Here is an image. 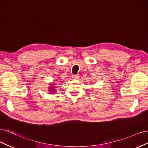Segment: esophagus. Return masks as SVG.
I'll return each instance as SVG.
<instances>
[{
  "instance_id": "obj_1",
  "label": "esophagus",
  "mask_w": 148,
  "mask_h": 148,
  "mask_svg": "<svg viewBox=\"0 0 148 148\" xmlns=\"http://www.w3.org/2000/svg\"><path fill=\"white\" fill-rule=\"evenodd\" d=\"M78 77H79V76H78V75H73L72 76V78H73V79H77V78H78Z\"/></svg>"
}]
</instances>
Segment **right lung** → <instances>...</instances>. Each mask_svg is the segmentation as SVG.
Wrapping results in <instances>:
<instances>
[{
  "instance_id": "right-lung-1",
  "label": "right lung",
  "mask_w": 148,
  "mask_h": 148,
  "mask_svg": "<svg viewBox=\"0 0 148 148\" xmlns=\"http://www.w3.org/2000/svg\"><path fill=\"white\" fill-rule=\"evenodd\" d=\"M50 88H51V90H50L51 91H52L53 92V91H55V90H54V89H53V88L52 87H51Z\"/></svg>"
}]
</instances>
